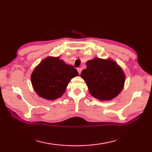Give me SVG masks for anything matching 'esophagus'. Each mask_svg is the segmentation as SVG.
<instances>
[{
  "instance_id": "obj_1",
  "label": "esophagus",
  "mask_w": 152,
  "mask_h": 152,
  "mask_svg": "<svg viewBox=\"0 0 152 152\" xmlns=\"http://www.w3.org/2000/svg\"><path fill=\"white\" fill-rule=\"evenodd\" d=\"M77 71H78V72L79 73V74H80L81 72H82V68H78V69H77Z\"/></svg>"
}]
</instances>
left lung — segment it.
I'll list each match as a JSON object with an SVG mask.
<instances>
[{"mask_svg": "<svg viewBox=\"0 0 152 152\" xmlns=\"http://www.w3.org/2000/svg\"><path fill=\"white\" fill-rule=\"evenodd\" d=\"M86 64V68L80 76L92 96L101 101H110L121 92L125 76L115 61L95 58Z\"/></svg>", "mask_w": 152, "mask_h": 152, "instance_id": "8db88e82", "label": "left lung"}]
</instances>
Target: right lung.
Wrapping results in <instances>:
<instances>
[{
  "instance_id": "add662e5",
  "label": "right lung",
  "mask_w": 152,
  "mask_h": 152,
  "mask_svg": "<svg viewBox=\"0 0 152 152\" xmlns=\"http://www.w3.org/2000/svg\"><path fill=\"white\" fill-rule=\"evenodd\" d=\"M77 76L78 72L73 66L66 64L59 57H48L35 68L31 80L40 97L52 101L61 96L71 79Z\"/></svg>"
}]
</instances>
